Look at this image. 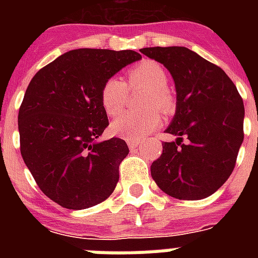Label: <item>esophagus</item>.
<instances>
[{
    "instance_id": "34e87169",
    "label": "esophagus",
    "mask_w": 258,
    "mask_h": 258,
    "mask_svg": "<svg viewBox=\"0 0 258 258\" xmlns=\"http://www.w3.org/2000/svg\"><path fill=\"white\" fill-rule=\"evenodd\" d=\"M127 145H128V147L131 151H134V150H138L139 147H141V143H139V142L131 141V139H127Z\"/></svg>"
}]
</instances>
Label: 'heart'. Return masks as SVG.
<instances>
[{"instance_id":"heart-1","label":"heart","mask_w":258,"mask_h":258,"mask_svg":"<svg viewBox=\"0 0 258 258\" xmlns=\"http://www.w3.org/2000/svg\"><path fill=\"white\" fill-rule=\"evenodd\" d=\"M130 87L149 91L145 97V107L150 108L142 113H124L111 123V131L117 137L141 141L161 124V113L151 107L170 108L171 97L167 92L169 78L166 71L155 61H145L128 72ZM128 97V87L120 78H109L101 87L100 101L109 117L123 112Z\"/></svg>"}]
</instances>
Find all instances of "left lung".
<instances>
[{
    "label": "left lung",
    "mask_w": 258,
    "mask_h": 258,
    "mask_svg": "<svg viewBox=\"0 0 258 258\" xmlns=\"http://www.w3.org/2000/svg\"><path fill=\"white\" fill-rule=\"evenodd\" d=\"M163 64L175 84V115L163 153L151 165L162 191L178 200H202L226 182L244 141V101L229 76L184 46L141 49ZM188 142L182 144L183 138Z\"/></svg>",
    "instance_id": "left-lung-1"
}]
</instances>
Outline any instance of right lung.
Wrapping results in <instances>:
<instances>
[{
  "label": "right lung",
  "instance_id": "right-lung-1",
  "mask_svg": "<svg viewBox=\"0 0 258 258\" xmlns=\"http://www.w3.org/2000/svg\"><path fill=\"white\" fill-rule=\"evenodd\" d=\"M141 58L134 50L74 49L30 80L18 111L22 159L41 191L62 208H91L115 190L128 146L119 138L97 141L108 125L100 91Z\"/></svg>",
  "mask_w": 258,
  "mask_h": 258
}]
</instances>
